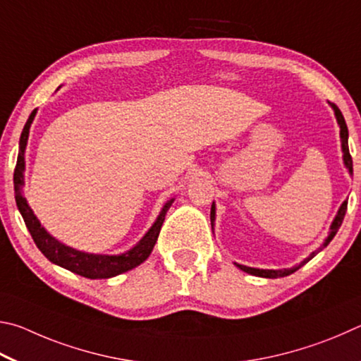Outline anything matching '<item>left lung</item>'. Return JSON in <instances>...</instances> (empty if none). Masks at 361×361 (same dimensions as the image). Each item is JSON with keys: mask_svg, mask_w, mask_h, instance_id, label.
<instances>
[{"mask_svg": "<svg viewBox=\"0 0 361 361\" xmlns=\"http://www.w3.org/2000/svg\"><path fill=\"white\" fill-rule=\"evenodd\" d=\"M331 104V107H333V111H334V116H336V120H338V123H339V128H341V145H343V158H344V164H345V168L349 169V173L352 174L353 173V166H352V157H350V152H349V144H347V139H349V130H347V125H345V120H344V116H343V112L339 111V107L334 104V103H330ZM345 211H347V201H344L343 204H341V207H339V211H338V214H336V217H334V220H333V224H331V226H330V235H328V238L325 239V243L322 244V247L319 249V250H315V252H312L311 255H309L307 258H305V260H302L300 264H296V267H293V268H288V269H258V268H250V267H244V264H238V263H235L236 267L239 268V269H243L244 273H247V274H252V276H258V277H268V279H277V277H286V276H290V274H293L296 269H300L301 267H305V264L311 260V258H314L315 255L319 254V252L324 249V247H326L328 244L331 243V239L334 238V235H336L338 233V230H339V226H341V224H343V220H344V216H345ZM214 220H216V206H214V203H212V207H211V224L214 225Z\"/></svg>", "mask_w": 361, "mask_h": 361, "instance_id": "obj_1", "label": "left lung"}]
</instances>
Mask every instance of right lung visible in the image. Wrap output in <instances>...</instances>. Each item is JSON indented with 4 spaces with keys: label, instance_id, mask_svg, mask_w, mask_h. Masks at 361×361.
<instances>
[{
    "label": "right lung",
    "instance_id": "obj_1",
    "mask_svg": "<svg viewBox=\"0 0 361 361\" xmlns=\"http://www.w3.org/2000/svg\"><path fill=\"white\" fill-rule=\"evenodd\" d=\"M36 116V109L30 114L27 123L23 126V131L20 135V142H18V157L17 164L14 169V190H16V203L18 211H20L22 217L25 220V225L30 231L31 238H33L35 244L37 245L44 257L47 258L59 267L65 268L71 273L79 274L82 277H88V279H109V277L118 276L122 273H126L133 268H136L142 262L147 260L152 249L160 235L161 225L164 222V216H166L168 209L173 204L174 200H169L166 204L163 206L160 216L157 217L155 224L150 226V230L145 233V236L139 241L135 247L130 249L128 252L120 255H94L87 254V252L75 250L73 247L61 244L56 241L54 236H50L49 233L41 226L39 220L31 211L27 200L23 198L22 187H23V171H25V147H27L28 135H30V126L33 118Z\"/></svg>",
    "mask_w": 361,
    "mask_h": 361
}]
</instances>
